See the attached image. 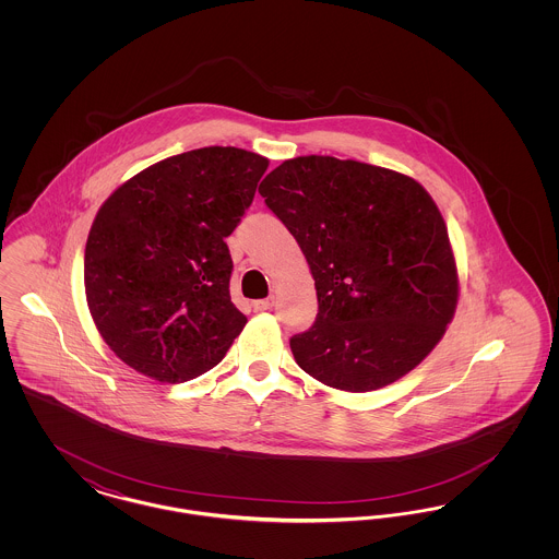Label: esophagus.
<instances>
[{
    "label": "esophagus",
    "instance_id": "1",
    "mask_svg": "<svg viewBox=\"0 0 559 559\" xmlns=\"http://www.w3.org/2000/svg\"><path fill=\"white\" fill-rule=\"evenodd\" d=\"M272 306H274V297L253 301V310H255V312H267V310H272Z\"/></svg>",
    "mask_w": 559,
    "mask_h": 559
}]
</instances>
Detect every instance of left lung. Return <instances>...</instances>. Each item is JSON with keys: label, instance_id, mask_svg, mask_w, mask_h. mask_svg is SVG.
Instances as JSON below:
<instances>
[{"label": "left lung", "instance_id": "1", "mask_svg": "<svg viewBox=\"0 0 559 559\" xmlns=\"http://www.w3.org/2000/svg\"><path fill=\"white\" fill-rule=\"evenodd\" d=\"M314 278L319 314L292 337L299 369L344 392H372L438 346L459 301L449 228L411 176L360 160H283L260 185Z\"/></svg>", "mask_w": 559, "mask_h": 559}]
</instances>
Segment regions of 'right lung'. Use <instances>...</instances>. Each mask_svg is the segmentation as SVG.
<instances>
[{
  "label": "right lung",
  "instance_id": "1",
  "mask_svg": "<svg viewBox=\"0 0 559 559\" xmlns=\"http://www.w3.org/2000/svg\"><path fill=\"white\" fill-rule=\"evenodd\" d=\"M267 159L205 146L159 160L96 213L85 299L107 346L133 371L182 383L213 369L247 324L230 299L233 235Z\"/></svg>",
  "mask_w": 559,
  "mask_h": 559
}]
</instances>
